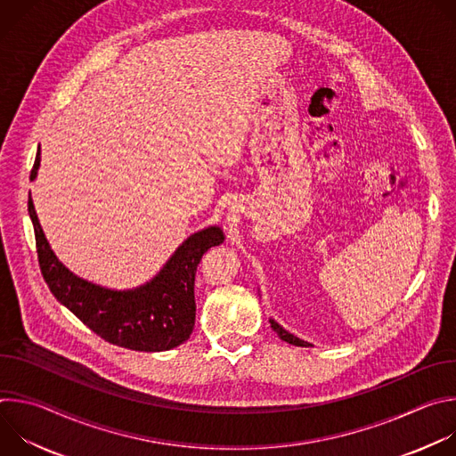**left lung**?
<instances>
[{
  "label": "left lung",
  "instance_id": "8db88e82",
  "mask_svg": "<svg viewBox=\"0 0 456 456\" xmlns=\"http://www.w3.org/2000/svg\"><path fill=\"white\" fill-rule=\"evenodd\" d=\"M269 322H271V327H273V330L280 336V339H283L285 343H289V345H294V346H305V348H308V346H312L310 343H306V341H303V339H299V338H296L294 334H290L289 330H285L280 322H276L274 319H269Z\"/></svg>",
  "mask_w": 456,
  "mask_h": 456
}]
</instances>
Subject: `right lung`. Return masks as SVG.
<instances>
[{"mask_svg": "<svg viewBox=\"0 0 456 456\" xmlns=\"http://www.w3.org/2000/svg\"><path fill=\"white\" fill-rule=\"evenodd\" d=\"M41 151L36 155L30 180L37 178ZM28 215L36 232L41 274L55 299L77 315L104 341L135 352H166L189 339L194 329V274L202 256L220 243L222 227L211 225L183 240L164 267L146 283L117 290L88 281L64 267L52 250L32 197Z\"/></svg>", "mask_w": 456, "mask_h": 456, "instance_id": "right-lung-1", "label": "right lung"}]
</instances>
